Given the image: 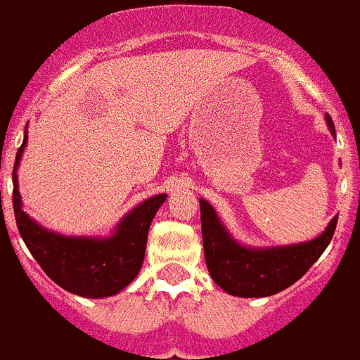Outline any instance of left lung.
<instances>
[{"mask_svg": "<svg viewBox=\"0 0 360 360\" xmlns=\"http://www.w3.org/2000/svg\"><path fill=\"white\" fill-rule=\"evenodd\" d=\"M327 124L335 135V124L327 115ZM338 215L330 219L318 238L295 245L251 249L238 243L221 223L212 204L200 198V223L206 266L214 283L226 294L238 297H267L278 294L309 271L326 251L335 234Z\"/></svg>", "mask_w": 360, "mask_h": 360, "instance_id": "obj_1", "label": "left lung"}]
</instances>
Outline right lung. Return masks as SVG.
I'll return each instance as SVG.
<instances>
[{"label": "right lung", "mask_w": 360, "mask_h": 360, "mask_svg": "<svg viewBox=\"0 0 360 360\" xmlns=\"http://www.w3.org/2000/svg\"><path fill=\"white\" fill-rule=\"evenodd\" d=\"M25 145L27 126L14 162L13 208L20 236L33 258L53 283L70 294L91 299L119 294L137 277L143 266L148 229L167 195H156L135 206L120 219L109 238L57 234L40 226L22 210L16 169Z\"/></svg>", "instance_id": "right-lung-1"}]
</instances>
